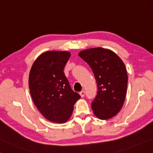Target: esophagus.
Returning <instances> with one entry per match:
<instances>
[{
  "label": "esophagus",
  "mask_w": 153,
  "mask_h": 153,
  "mask_svg": "<svg viewBox=\"0 0 153 153\" xmlns=\"http://www.w3.org/2000/svg\"><path fill=\"white\" fill-rule=\"evenodd\" d=\"M85 91H81V92H80V95H81V96L82 97H83L85 96Z\"/></svg>",
  "instance_id": "obj_1"
}]
</instances>
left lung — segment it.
I'll use <instances>...</instances> for the list:
<instances>
[{"label":"left lung","instance_id":"1","mask_svg":"<svg viewBox=\"0 0 153 153\" xmlns=\"http://www.w3.org/2000/svg\"><path fill=\"white\" fill-rule=\"evenodd\" d=\"M79 56L89 64L97 82L93 113L100 120L111 118L122 109L126 95L128 77L124 62L116 53L102 48L81 51Z\"/></svg>","mask_w":153,"mask_h":153}]
</instances>
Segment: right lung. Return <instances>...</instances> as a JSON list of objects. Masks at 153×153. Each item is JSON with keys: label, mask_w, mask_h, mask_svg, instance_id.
Masks as SVG:
<instances>
[{"label": "right lung", "mask_w": 153, "mask_h": 153, "mask_svg": "<svg viewBox=\"0 0 153 153\" xmlns=\"http://www.w3.org/2000/svg\"><path fill=\"white\" fill-rule=\"evenodd\" d=\"M71 56L68 52L48 51L32 66L29 88L35 105L50 122L64 123L71 117L74 105L81 98L71 89L64 68Z\"/></svg>", "instance_id": "obj_1"}]
</instances>
